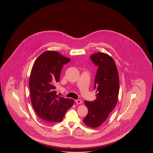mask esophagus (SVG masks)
<instances>
[{
	"label": "esophagus",
	"instance_id": "34e87169",
	"mask_svg": "<svg viewBox=\"0 0 153 153\" xmlns=\"http://www.w3.org/2000/svg\"><path fill=\"white\" fill-rule=\"evenodd\" d=\"M75 102L77 103V104H82V102L81 100H75Z\"/></svg>",
	"mask_w": 153,
	"mask_h": 153
}]
</instances>
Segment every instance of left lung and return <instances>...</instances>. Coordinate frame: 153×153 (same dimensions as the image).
Masks as SVG:
<instances>
[{
    "label": "left lung",
    "mask_w": 153,
    "mask_h": 153,
    "mask_svg": "<svg viewBox=\"0 0 153 153\" xmlns=\"http://www.w3.org/2000/svg\"><path fill=\"white\" fill-rule=\"evenodd\" d=\"M98 67L94 79L96 98L93 102L85 101L88 114L83 120L90 128L100 126L117 104L119 92V78L117 67L111 56L97 52L90 56Z\"/></svg>",
    "instance_id": "1"
}]
</instances>
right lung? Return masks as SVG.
Segmentation results:
<instances>
[{"label":"right lung","mask_w":153,"mask_h":153,"mask_svg":"<svg viewBox=\"0 0 153 153\" xmlns=\"http://www.w3.org/2000/svg\"><path fill=\"white\" fill-rule=\"evenodd\" d=\"M71 59L56 51H46L36 59L29 76L30 100L36 114L48 123H60L74 101L56 94V84Z\"/></svg>","instance_id":"obj_1"}]
</instances>
